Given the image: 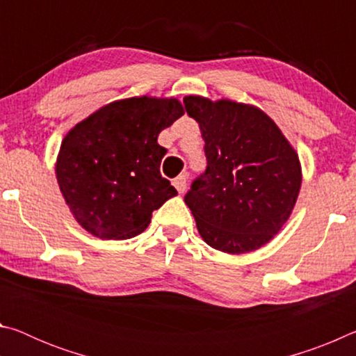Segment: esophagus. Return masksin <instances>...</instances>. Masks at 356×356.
Masks as SVG:
<instances>
[{
    "mask_svg": "<svg viewBox=\"0 0 356 356\" xmlns=\"http://www.w3.org/2000/svg\"><path fill=\"white\" fill-rule=\"evenodd\" d=\"M172 185L176 186L179 193H184L186 190V177L185 176H177L176 179H174Z\"/></svg>",
    "mask_w": 356,
    "mask_h": 356,
    "instance_id": "1",
    "label": "esophagus"
}]
</instances>
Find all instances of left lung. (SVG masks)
<instances>
[{
    "mask_svg": "<svg viewBox=\"0 0 356 356\" xmlns=\"http://www.w3.org/2000/svg\"><path fill=\"white\" fill-rule=\"evenodd\" d=\"M200 124L207 170L185 204L204 242L227 254L256 251L281 231L301 188L297 150L275 120L250 104L184 97Z\"/></svg>",
    "mask_w": 356,
    "mask_h": 356,
    "instance_id": "obj_1",
    "label": "left lung"
}]
</instances>
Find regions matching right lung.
<instances>
[{"label":"right lung","mask_w":356,"mask_h":356,"mask_svg":"<svg viewBox=\"0 0 356 356\" xmlns=\"http://www.w3.org/2000/svg\"><path fill=\"white\" fill-rule=\"evenodd\" d=\"M176 97H130L99 108L72 127L59 147V190L78 225L94 237L125 240L177 195L160 174V131L182 116Z\"/></svg>","instance_id":"obj_1"}]
</instances>
